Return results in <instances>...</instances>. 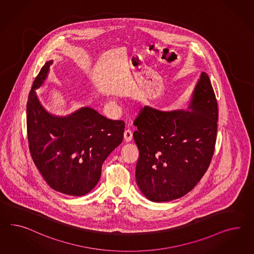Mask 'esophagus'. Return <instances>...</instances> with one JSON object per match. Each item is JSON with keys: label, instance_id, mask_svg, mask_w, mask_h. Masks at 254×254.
<instances>
[{"label": "esophagus", "instance_id": "34e87169", "mask_svg": "<svg viewBox=\"0 0 254 254\" xmlns=\"http://www.w3.org/2000/svg\"><path fill=\"white\" fill-rule=\"evenodd\" d=\"M132 132L130 130H126L124 132V139L126 142H130L132 140Z\"/></svg>", "mask_w": 254, "mask_h": 254}]
</instances>
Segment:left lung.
<instances>
[{
  "instance_id": "8db88e82",
  "label": "left lung",
  "mask_w": 254,
  "mask_h": 254,
  "mask_svg": "<svg viewBox=\"0 0 254 254\" xmlns=\"http://www.w3.org/2000/svg\"><path fill=\"white\" fill-rule=\"evenodd\" d=\"M217 120V102L205 72L200 73L187 109L146 105L140 110L133 134L139 151L136 181L147 199H179L198 184L213 157Z\"/></svg>"
}]
</instances>
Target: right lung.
<instances>
[{"label":"right lung","mask_w":254,"mask_h":254,"mask_svg":"<svg viewBox=\"0 0 254 254\" xmlns=\"http://www.w3.org/2000/svg\"><path fill=\"white\" fill-rule=\"evenodd\" d=\"M53 63H45L29 92V151L42 178L53 190L83 196L96 187L103 162L121 144L125 123L107 119L90 106L80 107L67 116L53 115L45 109L36 89L45 82Z\"/></svg>","instance_id":"obj_1"}]
</instances>
